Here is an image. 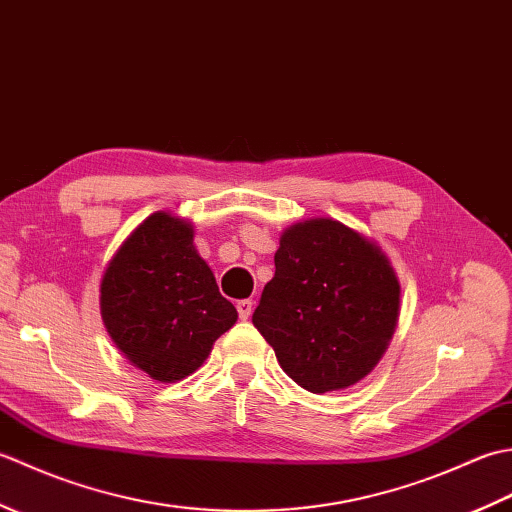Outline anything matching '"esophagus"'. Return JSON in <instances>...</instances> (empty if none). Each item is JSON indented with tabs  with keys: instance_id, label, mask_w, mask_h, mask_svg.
<instances>
[{
	"instance_id": "obj_1",
	"label": "esophagus",
	"mask_w": 512,
	"mask_h": 512,
	"mask_svg": "<svg viewBox=\"0 0 512 512\" xmlns=\"http://www.w3.org/2000/svg\"><path fill=\"white\" fill-rule=\"evenodd\" d=\"M237 312H239V319H250V314H253V299H242L237 301Z\"/></svg>"
}]
</instances>
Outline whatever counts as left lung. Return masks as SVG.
<instances>
[{
	"instance_id": "obj_1",
	"label": "left lung",
	"mask_w": 512,
	"mask_h": 512,
	"mask_svg": "<svg viewBox=\"0 0 512 512\" xmlns=\"http://www.w3.org/2000/svg\"><path fill=\"white\" fill-rule=\"evenodd\" d=\"M400 281L374 239L332 217L288 226L253 325L312 394L356 385L396 332Z\"/></svg>"
}]
</instances>
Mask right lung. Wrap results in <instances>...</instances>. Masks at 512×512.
<instances>
[{
    "label": "right lung",
    "mask_w": 512,
    "mask_h": 512,
    "mask_svg": "<svg viewBox=\"0 0 512 512\" xmlns=\"http://www.w3.org/2000/svg\"><path fill=\"white\" fill-rule=\"evenodd\" d=\"M193 235L184 217L151 213L118 246L101 279L107 334L156 383L193 374L237 321Z\"/></svg>",
    "instance_id": "add662e5"
}]
</instances>
